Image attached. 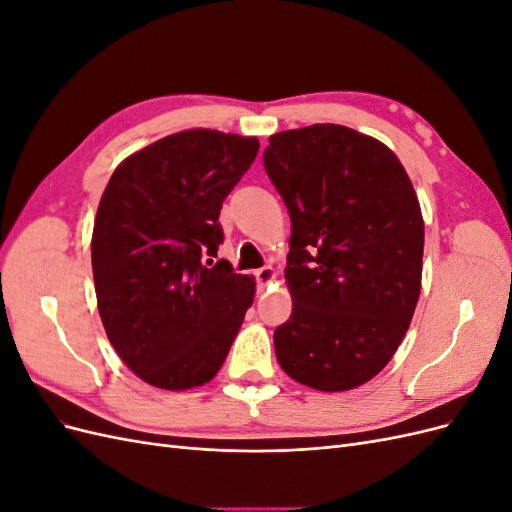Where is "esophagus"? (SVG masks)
<instances>
[{
	"mask_svg": "<svg viewBox=\"0 0 512 512\" xmlns=\"http://www.w3.org/2000/svg\"><path fill=\"white\" fill-rule=\"evenodd\" d=\"M256 284H258V290L262 292L265 290L271 282H273V277H275V271H273V267H262V269H258L256 273Z\"/></svg>",
	"mask_w": 512,
	"mask_h": 512,
	"instance_id": "esophagus-1",
	"label": "esophagus"
}]
</instances>
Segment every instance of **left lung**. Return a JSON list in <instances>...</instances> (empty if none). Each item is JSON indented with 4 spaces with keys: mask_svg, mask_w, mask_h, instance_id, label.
<instances>
[{
    "mask_svg": "<svg viewBox=\"0 0 512 512\" xmlns=\"http://www.w3.org/2000/svg\"><path fill=\"white\" fill-rule=\"evenodd\" d=\"M262 162L292 222L277 363L316 391H350L410 327L425 245L418 198L389 147L335 123L273 134Z\"/></svg>",
    "mask_w": 512,
    "mask_h": 512,
    "instance_id": "left-lung-1",
    "label": "left lung"
}]
</instances>
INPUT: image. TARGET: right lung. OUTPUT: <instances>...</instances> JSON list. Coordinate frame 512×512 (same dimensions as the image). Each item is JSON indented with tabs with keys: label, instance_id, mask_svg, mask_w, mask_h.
Listing matches in <instances>:
<instances>
[{
	"label": "right lung",
	"instance_id": "add662e5",
	"mask_svg": "<svg viewBox=\"0 0 512 512\" xmlns=\"http://www.w3.org/2000/svg\"><path fill=\"white\" fill-rule=\"evenodd\" d=\"M256 138L185 130L123 160L91 237L98 312L121 361L166 391L209 382L256 284L213 262L220 209L258 153Z\"/></svg>",
	"mask_w": 512,
	"mask_h": 512
}]
</instances>
